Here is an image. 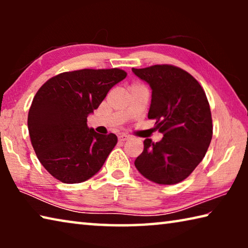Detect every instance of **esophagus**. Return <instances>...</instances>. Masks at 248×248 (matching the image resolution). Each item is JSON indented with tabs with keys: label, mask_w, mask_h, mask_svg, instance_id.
Returning a JSON list of instances; mask_svg holds the SVG:
<instances>
[{
	"label": "esophagus",
	"mask_w": 248,
	"mask_h": 248,
	"mask_svg": "<svg viewBox=\"0 0 248 248\" xmlns=\"http://www.w3.org/2000/svg\"><path fill=\"white\" fill-rule=\"evenodd\" d=\"M128 139H129V136H127V134H124V133H123V134H120V136L118 137V140H119L120 142L127 141Z\"/></svg>",
	"instance_id": "1"
}]
</instances>
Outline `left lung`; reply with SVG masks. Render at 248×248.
<instances>
[{"label":"left lung","instance_id":"8db88e82","mask_svg":"<svg viewBox=\"0 0 248 248\" xmlns=\"http://www.w3.org/2000/svg\"><path fill=\"white\" fill-rule=\"evenodd\" d=\"M152 90L148 118L156 120L161 141L144 140L134 161L146 179L174 185L189 176L202 161L212 139V118L207 96L198 81L177 66L132 69Z\"/></svg>","mask_w":248,"mask_h":248}]
</instances>
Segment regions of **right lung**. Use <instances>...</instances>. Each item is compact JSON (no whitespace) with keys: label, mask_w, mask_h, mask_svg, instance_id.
Returning <instances> with one entry per match:
<instances>
[{"label":"right lung","mask_w":248,"mask_h":248,"mask_svg":"<svg viewBox=\"0 0 248 248\" xmlns=\"http://www.w3.org/2000/svg\"><path fill=\"white\" fill-rule=\"evenodd\" d=\"M125 77L120 69L72 71L48 79L37 92L28 131L39 162L54 178L78 184L102 169L118 139L87 127V117Z\"/></svg>","instance_id":"add662e5"}]
</instances>
